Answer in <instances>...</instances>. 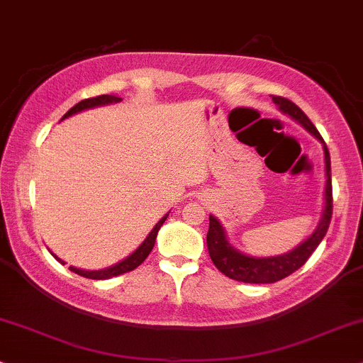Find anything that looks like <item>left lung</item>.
Instances as JSON below:
<instances>
[{
  "label": "left lung",
  "mask_w": 363,
  "mask_h": 363,
  "mask_svg": "<svg viewBox=\"0 0 363 363\" xmlns=\"http://www.w3.org/2000/svg\"><path fill=\"white\" fill-rule=\"evenodd\" d=\"M272 102L277 106L281 113L289 116L291 119L301 124L308 133H311L323 146L325 155V191H323V210H321V218L313 230V234L308 239L298 244L296 247L288 250V252L279 254V256H267L256 257L249 254L240 252L227 239L225 227L216 216H208V234H207V247L212 262L216 267L230 279L242 281L250 284H267L276 283V281L284 279L286 276L293 274L308 261V257L315 252L321 240L328 230L330 220H332V163H330V153L326 147L323 138L318 133V129L313 126V123L308 119V116L303 113L299 107L284 97H272Z\"/></svg>",
  "instance_id": "8db88e82"
}]
</instances>
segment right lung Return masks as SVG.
I'll return each mask as SVG.
<instances>
[{"mask_svg":"<svg viewBox=\"0 0 363 363\" xmlns=\"http://www.w3.org/2000/svg\"><path fill=\"white\" fill-rule=\"evenodd\" d=\"M123 99H121L119 96H109V94H104V96H97V97H92V99H84L80 101L79 104H75L72 109L67 111V113L64 114V118H62V121L70 118V116L77 114V113H82V111H87V109H94V107H101V106H109V104H118V102H121ZM169 216L168 213H164L163 217L160 218L158 223L151 229L150 234H147V237L143 242L140 244V247H138L136 250H133L131 254H129L128 257H124L123 261L116 262L114 266H109V267H104V269H80V267H75V266H70L69 269L75 272V274L79 276H84V277H89V279H111V277L114 276H119V274H124V272H129L133 269H136L140 264L145 261V259L150 256V252L153 250L155 247V242H156V235H158V230L161 229V225H163L164 220H167ZM52 252V250H50ZM52 256L57 259L58 262L60 264H65L64 261H62L60 257L55 256V254L52 252Z\"/></svg>","mask_w":363,"mask_h":363,"instance_id":"1","label":"right lung"}]
</instances>
